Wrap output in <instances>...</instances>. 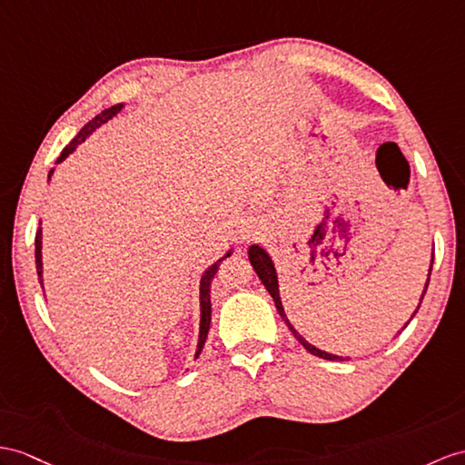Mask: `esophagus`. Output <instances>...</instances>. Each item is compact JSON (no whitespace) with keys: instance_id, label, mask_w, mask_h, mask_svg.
<instances>
[{"instance_id":"34e87169","label":"esophagus","mask_w":465,"mask_h":465,"mask_svg":"<svg viewBox=\"0 0 465 465\" xmlns=\"http://www.w3.org/2000/svg\"><path fill=\"white\" fill-rule=\"evenodd\" d=\"M251 236H254V232H252V231H246V234H244V239H251Z\"/></svg>"}]
</instances>
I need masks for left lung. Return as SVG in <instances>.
<instances>
[{
  "label": "left lung",
  "mask_w": 465,
  "mask_h": 465,
  "mask_svg": "<svg viewBox=\"0 0 465 465\" xmlns=\"http://www.w3.org/2000/svg\"><path fill=\"white\" fill-rule=\"evenodd\" d=\"M248 260H251V264H252V268L256 270V274H258V278L262 280V284H264V288L268 290V293L272 296V300H274V303H276V310H278V313H280V318L284 320L286 323H288V327H290V331L293 333V337L298 339V341L310 351L312 355H315V357H322V359H327V361H345V357H337V355H331V353H325V351H322V349H318V347H313L312 343H308L305 341V339L293 330V325L290 323V320L286 318V312H284V308H282V300H280V290H278V276H276V268H274V264H272V260H270V256H268V252L264 251V248H260V246H251L248 248ZM434 260V258H432ZM430 274H432V264H430V272H428V280H426V286H424V292H422V298H420V303H422V300H424V293H426V290H428V284H430ZM420 303H418V308H416V312L420 310ZM416 312L412 313V318L416 315ZM411 318V320H412ZM411 323V322H409ZM406 323V325H409ZM404 325V327H406ZM402 327V330H404ZM401 333V331H399Z\"/></svg>",
  "instance_id": "left-lung-1"
}]
</instances>
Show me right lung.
I'll return each instance as SVG.
<instances>
[{
    "instance_id": "add662e5",
    "label": "right lung",
    "mask_w": 465,
    "mask_h": 465,
    "mask_svg": "<svg viewBox=\"0 0 465 465\" xmlns=\"http://www.w3.org/2000/svg\"><path fill=\"white\" fill-rule=\"evenodd\" d=\"M122 110V104H116V106H110V108H106V110H102L100 114L96 116V118H93L90 120L86 126L76 134V138L64 147V150L61 152V155H59V160H56V163H61L66 155L69 153H73L74 150H76V145L78 143H83L90 134H93L96 128H100L102 124L104 122H108L112 116H116L118 112ZM51 173H53V169H51ZM51 173H49V177H51ZM41 224V223H39ZM231 256V252H226L223 258H219L217 262H214L209 270H205V274H203V278H201V327H199V343H197V357H199V353L203 351V345H205V339H207V333H209V325H211V280L214 278V274H217V270H219V266H221V262L224 258H229ZM35 264H37V276H39V282H41V288H43V260H41V226H39V231H37V236H35Z\"/></svg>"
}]
</instances>
